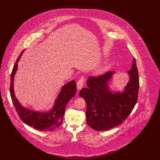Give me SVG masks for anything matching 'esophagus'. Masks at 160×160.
<instances>
[{"label": "esophagus", "instance_id": "1", "mask_svg": "<svg viewBox=\"0 0 160 160\" xmlns=\"http://www.w3.org/2000/svg\"><path fill=\"white\" fill-rule=\"evenodd\" d=\"M84 83V78L83 77H82L77 82V89L78 91H80L82 89V88H83V86Z\"/></svg>", "mask_w": 160, "mask_h": 160}]
</instances>
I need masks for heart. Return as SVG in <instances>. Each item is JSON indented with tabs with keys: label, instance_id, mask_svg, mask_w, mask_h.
Returning a JSON list of instances; mask_svg holds the SVG:
<instances>
[{
	"label": "heart",
	"instance_id": "obj_1",
	"mask_svg": "<svg viewBox=\"0 0 160 160\" xmlns=\"http://www.w3.org/2000/svg\"><path fill=\"white\" fill-rule=\"evenodd\" d=\"M111 68V65H107V66H106L101 71V72H102V73H104V72H106L107 71H108Z\"/></svg>",
	"mask_w": 160,
	"mask_h": 160
}]
</instances>
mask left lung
<instances>
[{
    "instance_id": "1",
    "label": "left lung",
    "mask_w": 160,
    "mask_h": 160,
    "mask_svg": "<svg viewBox=\"0 0 160 160\" xmlns=\"http://www.w3.org/2000/svg\"><path fill=\"white\" fill-rule=\"evenodd\" d=\"M129 81L122 91L112 90L110 86L116 72L110 71L98 77H89L87 88L79 95L86 103L88 125L97 131H106L124 121L137 102L139 78L136 59L127 72Z\"/></svg>"
}]
</instances>
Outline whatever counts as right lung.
I'll list each match as a JSON object with an SVG mask.
<instances>
[{
    "instance_id": "obj_1",
    "label": "right lung",
    "mask_w": 160,
    "mask_h": 160,
    "mask_svg": "<svg viewBox=\"0 0 160 160\" xmlns=\"http://www.w3.org/2000/svg\"><path fill=\"white\" fill-rule=\"evenodd\" d=\"M21 53L15 62L11 75L10 95L17 113L24 123L35 129L41 131H52L59 127L63 121L65 107L69 101L76 92V84L74 80H71L65 84L62 88L53 107L45 112L35 111L22 105L16 98L14 89V80L18 69V62L22 54Z\"/></svg>"
}]
</instances>
